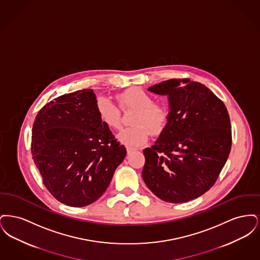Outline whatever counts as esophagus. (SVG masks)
<instances>
[{
	"label": "esophagus",
	"mask_w": 260,
	"mask_h": 260,
	"mask_svg": "<svg viewBox=\"0 0 260 260\" xmlns=\"http://www.w3.org/2000/svg\"><path fill=\"white\" fill-rule=\"evenodd\" d=\"M135 150H136V149L131 148V147H126V153H127V154H131V153H133Z\"/></svg>",
	"instance_id": "1"
}]
</instances>
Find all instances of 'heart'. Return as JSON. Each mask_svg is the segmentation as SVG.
Instances as JSON below:
<instances>
[{"mask_svg": "<svg viewBox=\"0 0 260 260\" xmlns=\"http://www.w3.org/2000/svg\"><path fill=\"white\" fill-rule=\"evenodd\" d=\"M119 106L122 110H136L133 116L134 126L122 129L117 139L134 148L145 144L149 134L152 136H161L169 123V112L159 104L143 89L135 87L117 95ZM120 108L105 96H99L95 101V110L99 120L110 128H118L121 125L122 113Z\"/></svg>", "mask_w": 260, "mask_h": 260, "instance_id": "obj_1", "label": "heart"}]
</instances>
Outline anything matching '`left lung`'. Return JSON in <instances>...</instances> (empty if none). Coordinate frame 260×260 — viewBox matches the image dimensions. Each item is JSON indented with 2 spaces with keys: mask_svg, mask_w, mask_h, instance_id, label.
<instances>
[{
  "mask_svg": "<svg viewBox=\"0 0 260 260\" xmlns=\"http://www.w3.org/2000/svg\"><path fill=\"white\" fill-rule=\"evenodd\" d=\"M170 102L169 123L151 148L144 149L142 178L170 203L198 198L215 183L230 154L232 132L222 100L190 79H171L148 88Z\"/></svg>",
  "mask_w": 260,
  "mask_h": 260,
  "instance_id": "1",
  "label": "left lung"
}]
</instances>
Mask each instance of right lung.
<instances>
[{
    "mask_svg": "<svg viewBox=\"0 0 260 260\" xmlns=\"http://www.w3.org/2000/svg\"><path fill=\"white\" fill-rule=\"evenodd\" d=\"M96 98L85 88L65 93L38 112L31 153L43 183L69 207H85L106 191L126 151L95 110Z\"/></svg>",
    "mask_w": 260,
    "mask_h": 260,
    "instance_id": "right-lung-1",
    "label": "right lung"
}]
</instances>
